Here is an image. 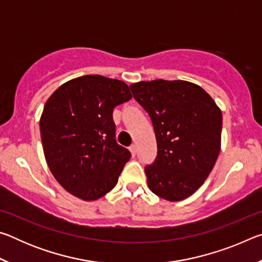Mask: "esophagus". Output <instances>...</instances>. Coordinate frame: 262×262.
<instances>
[{"label":"esophagus","mask_w":262,"mask_h":262,"mask_svg":"<svg viewBox=\"0 0 262 262\" xmlns=\"http://www.w3.org/2000/svg\"><path fill=\"white\" fill-rule=\"evenodd\" d=\"M129 150H130V152H132L133 156H135V155H136V151H137L136 145H135V144H132L130 147H129Z\"/></svg>","instance_id":"obj_1"}]
</instances>
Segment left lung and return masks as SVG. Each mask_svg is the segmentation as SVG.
<instances>
[{"label": "left lung", "instance_id": "left-lung-1", "mask_svg": "<svg viewBox=\"0 0 262 262\" xmlns=\"http://www.w3.org/2000/svg\"><path fill=\"white\" fill-rule=\"evenodd\" d=\"M129 88L156 135L157 156L144 167L149 188L167 201L184 200L205 183L219 157L221 110L190 82L155 79Z\"/></svg>", "mask_w": 262, "mask_h": 262}]
</instances>
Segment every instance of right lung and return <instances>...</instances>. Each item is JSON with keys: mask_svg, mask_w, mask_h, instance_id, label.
Wrapping results in <instances>:
<instances>
[{"mask_svg": "<svg viewBox=\"0 0 262 262\" xmlns=\"http://www.w3.org/2000/svg\"><path fill=\"white\" fill-rule=\"evenodd\" d=\"M132 99L122 81L85 75L62 84L40 118L43 154L62 187L94 201L117 185L129 150L115 141L113 108Z\"/></svg>", "mask_w": 262, "mask_h": 262, "instance_id": "obj_1", "label": "right lung"}]
</instances>
